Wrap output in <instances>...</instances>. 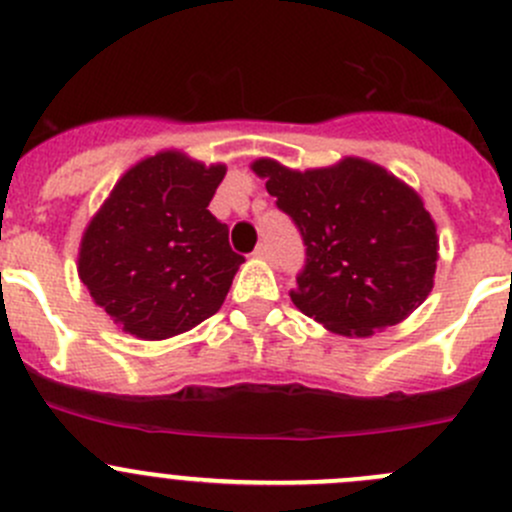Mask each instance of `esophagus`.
<instances>
[{
    "instance_id": "obj_1",
    "label": "esophagus",
    "mask_w": 512,
    "mask_h": 512,
    "mask_svg": "<svg viewBox=\"0 0 512 512\" xmlns=\"http://www.w3.org/2000/svg\"><path fill=\"white\" fill-rule=\"evenodd\" d=\"M270 255H272L270 245H267V242H260V245H257V250H255V257H260V260H267Z\"/></svg>"
}]
</instances>
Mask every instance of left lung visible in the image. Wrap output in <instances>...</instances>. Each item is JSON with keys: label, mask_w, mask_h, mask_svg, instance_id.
Segmentation results:
<instances>
[{"label": "left lung", "mask_w": 512, "mask_h": 512, "mask_svg": "<svg viewBox=\"0 0 512 512\" xmlns=\"http://www.w3.org/2000/svg\"><path fill=\"white\" fill-rule=\"evenodd\" d=\"M250 168L307 245V265L289 292L299 312L342 337H371L431 294L436 223L394 173L356 156L309 170L257 158Z\"/></svg>", "instance_id": "8db88e82"}]
</instances>
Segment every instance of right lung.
Returning a JSON list of instances; mask_svg holds the SVG:
<instances>
[{
	"mask_svg": "<svg viewBox=\"0 0 512 512\" xmlns=\"http://www.w3.org/2000/svg\"><path fill=\"white\" fill-rule=\"evenodd\" d=\"M225 173L223 163L160 151L131 165L86 225L79 277L121 332L160 342L223 307L245 262L208 210Z\"/></svg>",
	"mask_w": 512,
	"mask_h": 512,
	"instance_id": "add662e5",
	"label": "right lung"
}]
</instances>
